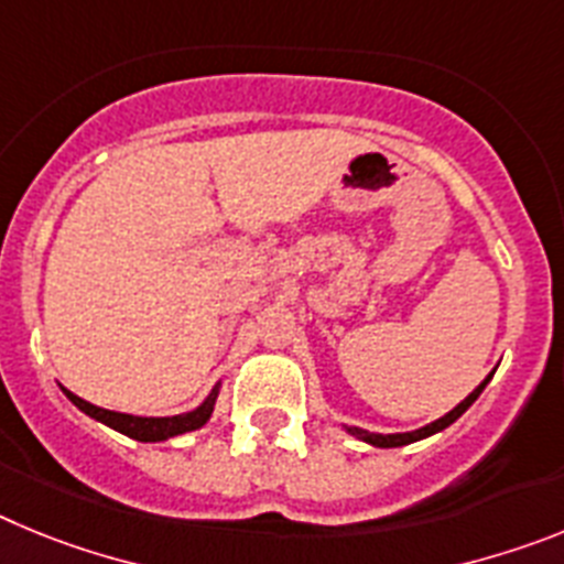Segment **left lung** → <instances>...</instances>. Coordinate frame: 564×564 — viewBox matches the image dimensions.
Wrapping results in <instances>:
<instances>
[{
	"instance_id": "obj_1",
	"label": "left lung",
	"mask_w": 564,
	"mask_h": 564,
	"mask_svg": "<svg viewBox=\"0 0 564 564\" xmlns=\"http://www.w3.org/2000/svg\"><path fill=\"white\" fill-rule=\"evenodd\" d=\"M491 376H495V370L488 372V376L482 378L480 383H477L475 390L468 392V395L463 398L460 403H457L455 410H449L443 417H437V421L426 423V426H421V430H412V432H390V435H383V432H367V430H361V426H347V423H341V430L347 432V435L358 437V441L370 443V446H378V449H395V446H406V443L423 441V437H432V435H437V432L446 430V426H452V423H455L457 417H460L463 412H466L468 406H471V403L477 401V398H480V392L486 390V383L491 381Z\"/></svg>"
}]
</instances>
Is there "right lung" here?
Listing matches in <instances>:
<instances>
[{
  "label": "right lung",
  "mask_w": 564,
  "mask_h": 564,
  "mask_svg": "<svg viewBox=\"0 0 564 564\" xmlns=\"http://www.w3.org/2000/svg\"><path fill=\"white\" fill-rule=\"evenodd\" d=\"M62 392L69 398V401L76 403L84 415L96 417V421H101L104 426H109V430L121 432V435L132 437V441L161 443V441H169V437L186 435V432H194V430H200V426H206L208 417H212V412H214V403H217V395H220V383H217V387L208 392L206 401H203L197 410L183 412V415H172V417L127 415V412L104 410V406H96V403L84 401V398L73 395V392L64 390V387H62Z\"/></svg>",
  "instance_id": "right-lung-1"
}]
</instances>
